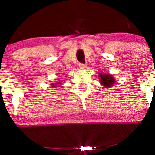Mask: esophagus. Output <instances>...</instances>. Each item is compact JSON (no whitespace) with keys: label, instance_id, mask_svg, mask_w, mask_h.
<instances>
[{"label":"esophagus","instance_id":"obj_1","mask_svg":"<svg viewBox=\"0 0 155 155\" xmlns=\"http://www.w3.org/2000/svg\"><path fill=\"white\" fill-rule=\"evenodd\" d=\"M79 67H80V68H81V69H84L87 67V65L84 64V63H80Z\"/></svg>","mask_w":155,"mask_h":155}]
</instances>
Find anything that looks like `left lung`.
<instances>
[{
    "label": "left lung",
    "mask_w": 155,
    "mask_h": 155,
    "mask_svg": "<svg viewBox=\"0 0 155 155\" xmlns=\"http://www.w3.org/2000/svg\"><path fill=\"white\" fill-rule=\"evenodd\" d=\"M99 77L100 78V82L105 88H109L112 87L115 83L116 80L113 76L110 74H103L99 73Z\"/></svg>",
    "instance_id": "1"
}]
</instances>
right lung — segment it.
Masks as SVG:
<instances>
[{
	"instance_id": "1",
	"label": "right lung",
	"mask_w": 155,
	"mask_h": 155,
	"mask_svg": "<svg viewBox=\"0 0 155 155\" xmlns=\"http://www.w3.org/2000/svg\"><path fill=\"white\" fill-rule=\"evenodd\" d=\"M58 83H60V82H58ZM51 85L53 86V87H56V85H55V84H51Z\"/></svg>"
}]
</instances>
